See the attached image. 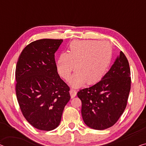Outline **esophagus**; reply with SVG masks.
<instances>
[{
  "label": "esophagus",
  "instance_id": "34e87169",
  "mask_svg": "<svg viewBox=\"0 0 146 146\" xmlns=\"http://www.w3.org/2000/svg\"><path fill=\"white\" fill-rule=\"evenodd\" d=\"M70 95H71V98H75L76 96V95H77V91H76L75 90H74V89L71 88L70 90Z\"/></svg>",
  "mask_w": 146,
  "mask_h": 146
}]
</instances>
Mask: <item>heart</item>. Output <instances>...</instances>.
Wrapping results in <instances>:
<instances>
[{
    "label": "heart",
    "mask_w": 146,
    "mask_h": 146,
    "mask_svg": "<svg viewBox=\"0 0 146 146\" xmlns=\"http://www.w3.org/2000/svg\"><path fill=\"white\" fill-rule=\"evenodd\" d=\"M112 58L111 46L106 42L75 40L70 43L67 53L62 52L56 61V68L65 80L70 77L75 66L76 72L69 83L74 87L85 82L91 85L99 82L107 72Z\"/></svg>",
    "instance_id": "1"
}]
</instances>
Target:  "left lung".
Segmentation results:
<instances>
[{"label": "left lung", "mask_w": 146, "mask_h": 146, "mask_svg": "<svg viewBox=\"0 0 146 146\" xmlns=\"http://www.w3.org/2000/svg\"><path fill=\"white\" fill-rule=\"evenodd\" d=\"M130 75L129 62L121 51L101 80L77 92L82 102V119L88 127L101 130L116 123L127 106L131 84Z\"/></svg>", "instance_id": "obj_1"}]
</instances>
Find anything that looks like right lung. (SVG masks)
<instances>
[{
    "mask_svg": "<svg viewBox=\"0 0 146 146\" xmlns=\"http://www.w3.org/2000/svg\"><path fill=\"white\" fill-rule=\"evenodd\" d=\"M62 39L44 38L28 44L17 60L16 91L23 116L36 129L49 131L60 125L71 98L58 75L54 54Z\"/></svg>",
    "mask_w": 146,
    "mask_h": 146,
    "instance_id": "obj_1",
    "label": "right lung"
}]
</instances>
